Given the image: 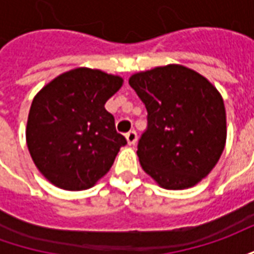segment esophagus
Returning a JSON list of instances; mask_svg holds the SVG:
<instances>
[{"mask_svg": "<svg viewBox=\"0 0 254 254\" xmlns=\"http://www.w3.org/2000/svg\"><path fill=\"white\" fill-rule=\"evenodd\" d=\"M127 141L129 145H133V144H136V141H137V133L134 132V130H130V132L127 133Z\"/></svg>", "mask_w": 254, "mask_h": 254, "instance_id": "esophagus-1", "label": "esophagus"}]
</instances>
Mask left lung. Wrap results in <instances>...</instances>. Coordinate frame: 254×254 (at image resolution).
<instances>
[{
	"instance_id": "1",
	"label": "left lung",
	"mask_w": 254,
	"mask_h": 254,
	"mask_svg": "<svg viewBox=\"0 0 254 254\" xmlns=\"http://www.w3.org/2000/svg\"><path fill=\"white\" fill-rule=\"evenodd\" d=\"M129 84L148 113L137 144L143 170L165 189L194 187L224 149L222 95L200 73L176 64L134 73Z\"/></svg>"
}]
</instances>
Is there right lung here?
Returning a JSON list of instances; mask_svg holds the SVG:
<instances>
[{"instance_id": "1", "label": "right lung", "mask_w": 254, "mask_h": 254, "mask_svg": "<svg viewBox=\"0 0 254 254\" xmlns=\"http://www.w3.org/2000/svg\"><path fill=\"white\" fill-rule=\"evenodd\" d=\"M122 83L120 76L76 67L36 94L25 137L38 170L53 185L84 190L110 170L127 140L105 105Z\"/></svg>"}]
</instances>
